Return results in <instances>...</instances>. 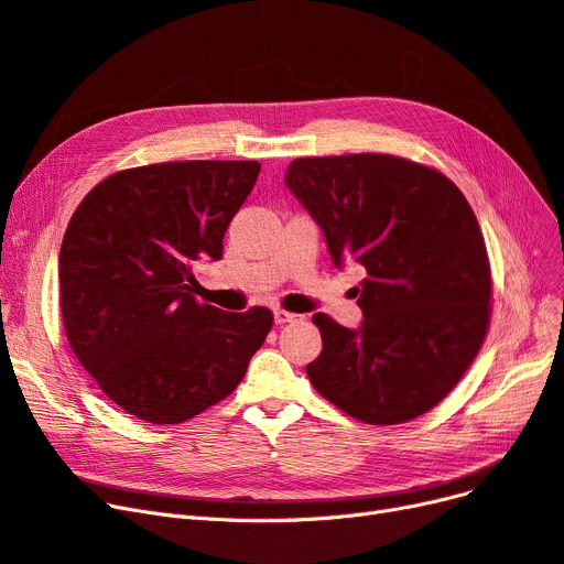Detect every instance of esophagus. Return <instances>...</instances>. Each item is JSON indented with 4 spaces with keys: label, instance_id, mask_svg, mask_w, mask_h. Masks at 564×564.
Wrapping results in <instances>:
<instances>
[{
    "label": "esophagus",
    "instance_id": "esophagus-1",
    "mask_svg": "<svg viewBox=\"0 0 564 564\" xmlns=\"http://www.w3.org/2000/svg\"><path fill=\"white\" fill-rule=\"evenodd\" d=\"M296 319H301V315L286 313V310H275V324H289V322H296Z\"/></svg>",
    "mask_w": 564,
    "mask_h": 564
}]
</instances>
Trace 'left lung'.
<instances>
[{
    "instance_id": "8db88e82",
    "label": "left lung",
    "mask_w": 564,
    "mask_h": 564,
    "mask_svg": "<svg viewBox=\"0 0 564 564\" xmlns=\"http://www.w3.org/2000/svg\"><path fill=\"white\" fill-rule=\"evenodd\" d=\"M289 191L324 230L340 268H366L359 328L313 317L315 390L368 424L432 411L476 359L490 326L488 249L462 191L434 167L390 153L291 161Z\"/></svg>"
}]
</instances>
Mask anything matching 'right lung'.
Masks as SVG:
<instances>
[{
	"label": "right lung",
	"instance_id": "1",
	"mask_svg": "<svg viewBox=\"0 0 564 564\" xmlns=\"http://www.w3.org/2000/svg\"><path fill=\"white\" fill-rule=\"evenodd\" d=\"M257 161H182L109 174L67 224L57 278L72 352L126 413L180 424L226 399L273 313H226L191 296L196 261L257 184Z\"/></svg>",
	"mask_w": 564,
	"mask_h": 564
}]
</instances>
